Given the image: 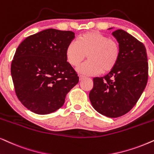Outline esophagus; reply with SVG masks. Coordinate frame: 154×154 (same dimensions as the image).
<instances>
[{
  "label": "esophagus",
  "instance_id": "1",
  "mask_svg": "<svg viewBox=\"0 0 154 154\" xmlns=\"http://www.w3.org/2000/svg\"><path fill=\"white\" fill-rule=\"evenodd\" d=\"M85 77L83 76V75H79V79L80 81H83V79H85Z\"/></svg>",
  "mask_w": 154,
  "mask_h": 154
}]
</instances>
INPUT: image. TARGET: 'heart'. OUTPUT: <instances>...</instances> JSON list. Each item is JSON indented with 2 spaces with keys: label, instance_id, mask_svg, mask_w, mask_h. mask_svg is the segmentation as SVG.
<instances>
[{
  "label": "heart",
  "instance_id": "heart-1",
  "mask_svg": "<svg viewBox=\"0 0 154 154\" xmlns=\"http://www.w3.org/2000/svg\"><path fill=\"white\" fill-rule=\"evenodd\" d=\"M87 55L89 60L78 68V72L86 75L107 73L118 63L120 47L118 42L100 32H87L80 35L77 41L70 42L66 57L70 65L77 67Z\"/></svg>",
  "mask_w": 154,
  "mask_h": 154
}]
</instances>
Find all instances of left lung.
Masks as SVG:
<instances>
[{"label": "left lung", "instance_id": "1", "mask_svg": "<svg viewBox=\"0 0 154 154\" xmlns=\"http://www.w3.org/2000/svg\"><path fill=\"white\" fill-rule=\"evenodd\" d=\"M120 47V57L112 71L93 79L89 93L95 110L116 118L133 108L146 85L149 64L144 45L122 29L112 32Z\"/></svg>", "mask_w": 154, "mask_h": 154}]
</instances>
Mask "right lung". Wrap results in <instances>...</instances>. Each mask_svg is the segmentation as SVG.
Listing matches in <instances>:
<instances>
[{
    "mask_svg": "<svg viewBox=\"0 0 154 154\" xmlns=\"http://www.w3.org/2000/svg\"><path fill=\"white\" fill-rule=\"evenodd\" d=\"M74 37L71 31L47 29L27 37L16 49L12 79L17 98L30 111L46 115L57 110L79 83L66 57L67 46Z\"/></svg>",
    "mask_w": 154,
    "mask_h": 154,
    "instance_id": "1",
    "label": "right lung"
}]
</instances>
